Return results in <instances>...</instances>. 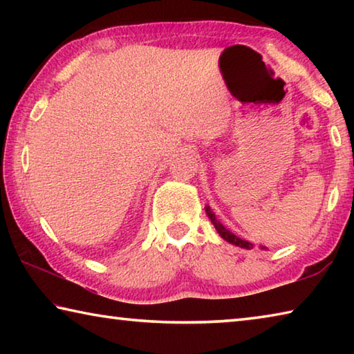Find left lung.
Masks as SVG:
<instances>
[{
	"label": "left lung",
	"mask_w": 354,
	"mask_h": 354,
	"mask_svg": "<svg viewBox=\"0 0 354 354\" xmlns=\"http://www.w3.org/2000/svg\"><path fill=\"white\" fill-rule=\"evenodd\" d=\"M206 212H207V215H209V218H211V221L214 223L215 230L218 231V234H220L221 237H223L225 241H227L230 243H234V245H237V247L247 248V250L253 248V243H250V242H247V241H242V239H239L237 236L232 234V232L227 231L226 227L220 223V221H217V218H215V215L211 212V207H209V206H206Z\"/></svg>",
	"instance_id": "8db88e82"
}]
</instances>
